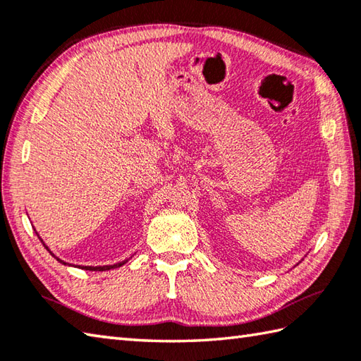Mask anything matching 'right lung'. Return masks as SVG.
Segmentation results:
<instances>
[{
  "instance_id": "obj_1",
  "label": "right lung",
  "mask_w": 361,
  "mask_h": 361,
  "mask_svg": "<svg viewBox=\"0 0 361 361\" xmlns=\"http://www.w3.org/2000/svg\"><path fill=\"white\" fill-rule=\"evenodd\" d=\"M37 236H39V235H37ZM40 241H42V239H40ZM42 244L45 245V243H44V241H42ZM45 249H47L49 253H51V255H53L56 259H58L59 263H62V264H68V263H66V261H62V259H59L58 257H56L54 253H53L51 250H49L47 245H45ZM126 261H128V259H125V261H122V263H117V264H111V266H95V267H94V266H78V267H80V269H86V271H98V272H100V271H111V269H116V267L123 266V264L126 263ZM68 266H70V264H68Z\"/></svg>"
}]
</instances>
